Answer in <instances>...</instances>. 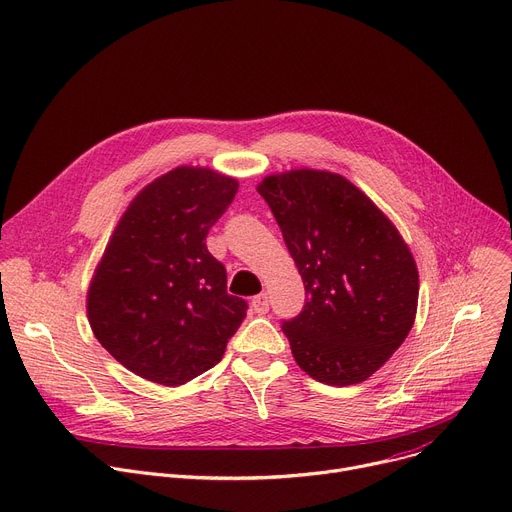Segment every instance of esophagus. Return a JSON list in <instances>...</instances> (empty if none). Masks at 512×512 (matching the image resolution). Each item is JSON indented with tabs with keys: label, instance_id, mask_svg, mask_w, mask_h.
I'll return each mask as SVG.
<instances>
[{
	"label": "esophagus",
	"instance_id": "1",
	"mask_svg": "<svg viewBox=\"0 0 512 512\" xmlns=\"http://www.w3.org/2000/svg\"><path fill=\"white\" fill-rule=\"evenodd\" d=\"M251 308H253L257 314H265V312L269 310V294H267V292L257 294V296L251 300Z\"/></svg>",
	"mask_w": 512,
	"mask_h": 512
}]
</instances>
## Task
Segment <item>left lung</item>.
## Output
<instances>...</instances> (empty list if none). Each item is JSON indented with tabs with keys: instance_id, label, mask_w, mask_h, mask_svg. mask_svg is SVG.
<instances>
[{
	"instance_id": "obj_1",
	"label": "left lung",
	"mask_w": 512,
	"mask_h": 512,
	"mask_svg": "<svg viewBox=\"0 0 512 512\" xmlns=\"http://www.w3.org/2000/svg\"><path fill=\"white\" fill-rule=\"evenodd\" d=\"M257 192L282 228L308 294L284 322L296 363L327 386L365 382L408 337L418 269L392 220L339 173L290 169Z\"/></svg>"
}]
</instances>
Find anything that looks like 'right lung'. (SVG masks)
Wrapping results in <instances>:
<instances>
[{"label": "right lung", "instance_id": "1", "mask_svg": "<svg viewBox=\"0 0 512 512\" xmlns=\"http://www.w3.org/2000/svg\"><path fill=\"white\" fill-rule=\"evenodd\" d=\"M239 190L208 167L181 165L136 194L87 290V320L132 374L181 386L216 365L247 314L226 292L206 237Z\"/></svg>", "mask_w": 512, "mask_h": 512}]
</instances>
